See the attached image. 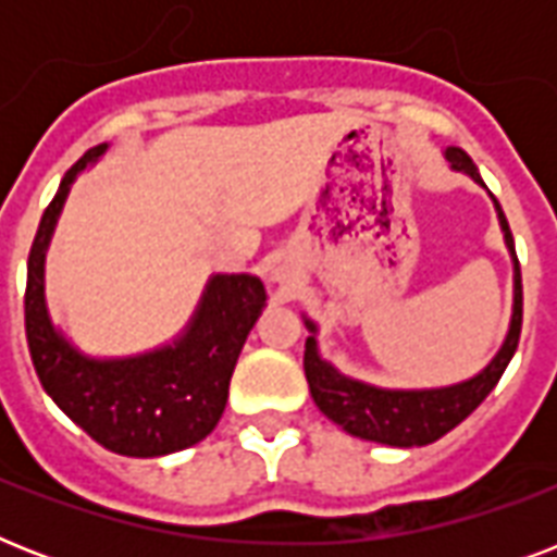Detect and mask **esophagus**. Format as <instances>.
<instances>
[{"label":"esophagus","mask_w":557,"mask_h":557,"mask_svg":"<svg viewBox=\"0 0 557 557\" xmlns=\"http://www.w3.org/2000/svg\"><path fill=\"white\" fill-rule=\"evenodd\" d=\"M269 283L271 286L288 288L295 283V271L288 269L286 262H274V265H269Z\"/></svg>","instance_id":"34e87169"}]
</instances>
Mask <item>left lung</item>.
Instances as JSON below:
<instances>
[{"label":"left lung","instance_id":"left-lung-1","mask_svg":"<svg viewBox=\"0 0 557 557\" xmlns=\"http://www.w3.org/2000/svg\"><path fill=\"white\" fill-rule=\"evenodd\" d=\"M445 159H448L454 173H462L474 185L485 187L480 178V170L471 161L466 150L459 147H445ZM492 196V193H488ZM497 210V222H500L503 243L511 257V318L506 338L494 358L471 379H462L457 384H445V387H379L370 381L352 379L347 372L326 361L318 347V323L304 314L306 330V352H304V370L309 381V393H312L314 405L321 407L326 419L338 424L341 431L358 440L379 442L389 448H416V445H431L448 431H454L462 419L474 413L476 407L483 405V398L494 389L500 381L503 370L509 367L515 349L520 341V323H523V286H520V265L518 253H515V239H511L509 222L503 216L500 205L494 199Z\"/></svg>","mask_w":557,"mask_h":557}]
</instances>
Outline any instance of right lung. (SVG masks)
<instances>
[{
  "label": "right lung",
  "mask_w": 557,
  "mask_h": 557,
  "mask_svg": "<svg viewBox=\"0 0 557 557\" xmlns=\"http://www.w3.org/2000/svg\"><path fill=\"white\" fill-rule=\"evenodd\" d=\"M98 144L63 176L39 219L28 257L25 335L30 361L54 405L91 440L121 457H168L208 436L222 419L245 338L265 309L257 274H210L176 338L135 356H89L46 304V253L74 178L107 156Z\"/></svg>",
  "instance_id": "add662e5"
}]
</instances>
